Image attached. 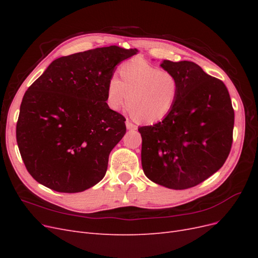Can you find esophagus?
Returning <instances> with one entry per match:
<instances>
[{
	"label": "esophagus",
	"instance_id": "esophagus-1",
	"mask_svg": "<svg viewBox=\"0 0 258 258\" xmlns=\"http://www.w3.org/2000/svg\"><path fill=\"white\" fill-rule=\"evenodd\" d=\"M126 127H127V129H129V130H136V129H137L136 124L132 123L129 119L126 120Z\"/></svg>",
	"mask_w": 258,
	"mask_h": 258
}]
</instances>
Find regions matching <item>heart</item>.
Returning <instances> with one entry per match:
<instances>
[{"instance_id":"b5f03b06","label":"heart","mask_w":258,"mask_h":258,"mask_svg":"<svg viewBox=\"0 0 258 258\" xmlns=\"http://www.w3.org/2000/svg\"><path fill=\"white\" fill-rule=\"evenodd\" d=\"M119 75L120 81L112 76L107 84V102L113 110L127 102L131 115L142 122L158 121L172 110L178 92L172 73L135 59L120 66Z\"/></svg>"}]
</instances>
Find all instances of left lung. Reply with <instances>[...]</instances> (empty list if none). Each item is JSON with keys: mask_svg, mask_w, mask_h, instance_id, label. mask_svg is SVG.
<instances>
[{"mask_svg": "<svg viewBox=\"0 0 258 258\" xmlns=\"http://www.w3.org/2000/svg\"><path fill=\"white\" fill-rule=\"evenodd\" d=\"M178 92L172 110L153 126L140 127L145 175L171 189H186L204 182L227 159L235 123L225 84L191 61L163 60Z\"/></svg>", "mask_w": 258, "mask_h": 258, "instance_id": "left-lung-1", "label": "left lung"}]
</instances>
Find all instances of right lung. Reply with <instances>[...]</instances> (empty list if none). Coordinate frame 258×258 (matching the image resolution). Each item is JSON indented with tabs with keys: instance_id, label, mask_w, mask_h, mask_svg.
Wrapping results in <instances>:
<instances>
[{
	"instance_id": "obj_1",
	"label": "right lung",
	"mask_w": 258,
	"mask_h": 258,
	"mask_svg": "<svg viewBox=\"0 0 258 258\" xmlns=\"http://www.w3.org/2000/svg\"><path fill=\"white\" fill-rule=\"evenodd\" d=\"M137 51L108 46L58 58L28 88L16 138L35 181L80 192L104 177L108 156L126 134L124 117L106 103L107 84Z\"/></svg>"
}]
</instances>
